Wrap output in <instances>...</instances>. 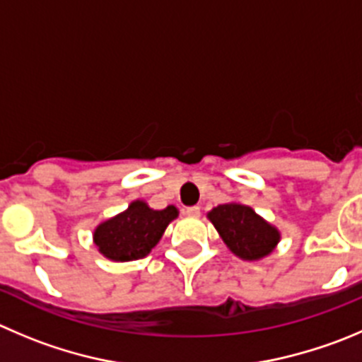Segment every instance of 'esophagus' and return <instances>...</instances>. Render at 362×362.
I'll return each mask as SVG.
<instances>
[{
    "label": "esophagus",
    "instance_id": "34e87169",
    "mask_svg": "<svg viewBox=\"0 0 362 362\" xmlns=\"http://www.w3.org/2000/svg\"><path fill=\"white\" fill-rule=\"evenodd\" d=\"M187 216H192V218H197V216H201V208L199 206H190V208H187Z\"/></svg>",
    "mask_w": 362,
    "mask_h": 362
}]
</instances>
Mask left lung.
<instances>
[{
  "label": "left lung",
  "instance_id": "8db88e82",
  "mask_svg": "<svg viewBox=\"0 0 362 362\" xmlns=\"http://www.w3.org/2000/svg\"><path fill=\"white\" fill-rule=\"evenodd\" d=\"M227 249L243 261H259L270 256L281 242V230L242 202H226L208 211Z\"/></svg>",
  "mask_w": 362,
  "mask_h": 362
}]
</instances>
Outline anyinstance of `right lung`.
<instances>
[{
    "mask_svg": "<svg viewBox=\"0 0 362 362\" xmlns=\"http://www.w3.org/2000/svg\"><path fill=\"white\" fill-rule=\"evenodd\" d=\"M177 215L175 206L153 209L144 199H136L124 211L99 223L92 240L98 252L110 261L126 263L142 259L158 245L168 223Z\"/></svg>",
    "mask_w": 362,
    "mask_h": 362,
    "instance_id": "right-lung-1",
    "label": "right lung"
}]
</instances>
